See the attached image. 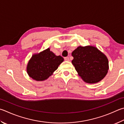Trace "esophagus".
<instances>
[{
    "label": "esophagus",
    "instance_id": "1",
    "mask_svg": "<svg viewBox=\"0 0 124 124\" xmlns=\"http://www.w3.org/2000/svg\"><path fill=\"white\" fill-rule=\"evenodd\" d=\"M64 60L65 61H69V58L68 57H64Z\"/></svg>",
    "mask_w": 124,
    "mask_h": 124
}]
</instances>
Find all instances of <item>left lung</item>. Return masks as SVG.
<instances>
[{
  "label": "left lung",
  "instance_id": "8db88e82",
  "mask_svg": "<svg viewBox=\"0 0 124 124\" xmlns=\"http://www.w3.org/2000/svg\"><path fill=\"white\" fill-rule=\"evenodd\" d=\"M72 64L85 82L95 84L105 77L109 69L104 54L93 46H78L71 53Z\"/></svg>",
  "mask_w": 124,
  "mask_h": 124
}]
</instances>
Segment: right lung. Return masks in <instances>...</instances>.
Instances as JSON below:
<instances>
[{
	"label": "right lung",
	"instance_id": "1",
	"mask_svg": "<svg viewBox=\"0 0 124 124\" xmlns=\"http://www.w3.org/2000/svg\"><path fill=\"white\" fill-rule=\"evenodd\" d=\"M63 61L62 56L55 55L48 48L32 56L27 65V73L36 81L46 80L53 75Z\"/></svg>",
	"mask_w": 124,
	"mask_h": 124
}]
</instances>
